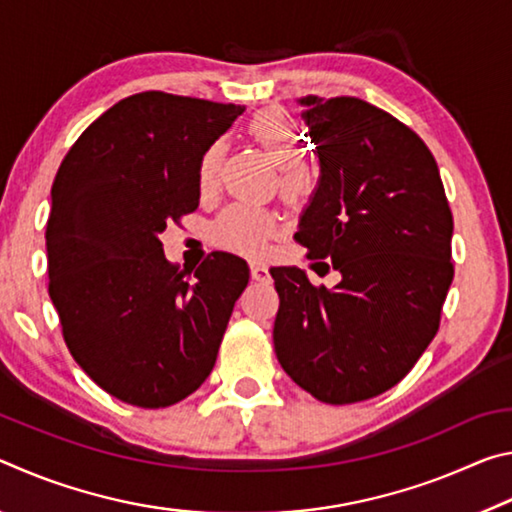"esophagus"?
<instances>
[{
	"label": "esophagus",
	"instance_id": "34e87169",
	"mask_svg": "<svg viewBox=\"0 0 512 512\" xmlns=\"http://www.w3.org/2000/svg\"><path fill=\"white\" fill-rule=\"evenodd\" d=\"M250 277H253L255 282H268L271 280V273H268V268L264 264H250Z\"/></svg>",
	"mask_w": 512,
	"mask_h": 512
}]
</instances>
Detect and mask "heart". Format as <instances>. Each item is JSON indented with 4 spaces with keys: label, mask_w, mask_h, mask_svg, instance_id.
Returning a JSON list of instances; mask_svg holds the SVG:
<instances>
[{
    "label": "heart",
    "mask_w": 512,
    "mask_h": 512,
    "mask_svg": "<svg viewBox=\"0 0 512 512\" xmlns=\"http://www.w3.org/2000/svg\"><path fill=\"white\" fill-rule=\"evenodd\" d=\"M248 135L253 142L271 158L280 171H277V187L284 201L291 205L305 203L314 194L316 176L300 155L305 153V135L293 124V119L284 110L268 108L257 112L248 121ZM223 160V144L212 142L198 158L196 183L201 192H212L219 178ZM280 223L277 216L266 207L250 205H230L228 210L219 214L212 223V241L223 248L235 250V253L259 257L268 246V239L277 235Z\"/></svg>",
    "instance_id": "obj_1"
}]
</instances>
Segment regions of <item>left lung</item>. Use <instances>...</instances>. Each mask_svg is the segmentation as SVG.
I'll return each instance as SVG.
<instances>
[{
  "label": "left lung",
  "instance_id": "1",
  "mask_svg": "<svg viewBox=\"0 0 512 512\" xmlns=\"http://www.w3.org/2000/svg\"><path fill=\"white\" fill-rule=\"evenodd\" d=\"M300 106L320 180L296 241L341 282L314 287L296 266L271 268L273 343L318 402L354 404L400 384L436 336L454 280V219L436 160L400 119L357 97Z\"/></svg>",
  "mask_w": 512,
  "mask_h": 512
}]
</instances>
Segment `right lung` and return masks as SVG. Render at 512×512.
Masks as SVG:
<instances>
[{
  "instance_id": "add662e5",
  "label": "right lung",
  "mask_w": 512,
  "mask_h": 512,
  "mask_svg": "<svg viewBox=\"0 0 512 512\" xmlns=\"http://www.w3.org/2000/svg\"><path fill=\"white\" fill-rule=\"evenodd\" d=\"M244 110L133 94L85 128L56 173L49 296L74 361L121 402L164 409L214 368L248 266L212 253L185 277L160 232L196 210L198 158Z\"/></svg>"
}]
</instances>
